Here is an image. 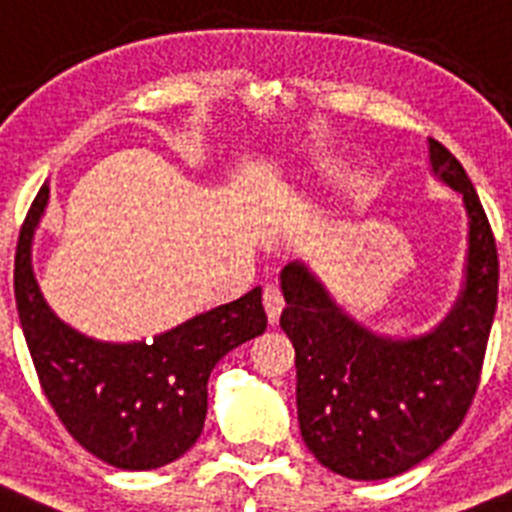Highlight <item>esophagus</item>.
<instances>
[{
	"mask_svg": "<svg viewBox=\"0 0 512 512\" xmlns=\"http://www.w3.org/2000/svg\"><path fill=\"white\" fill-rule=\"evenodd\" d=\"M263 304H265V312H268V322L270 325H276L283 309V296L281 291H278V286H265Z\"/></svg>",
	"mask_w": 512,
	"mask_h": 512,
	"instance_id": "1",
	"label": "esophagus"
}]
</instances>
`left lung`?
<instances>
[{
	"mask_svg": "<svg viewBox=\"0 0 512 512\" xmlns=\"http://www.w3.org/2000/svg\"><path fill=\"white\" fill-rule=\"evenodd\" d=\"M437 182L461 195L468 218L463 286L422 336L395 338L351 317L315 270H281V328L296 351V411L304 445L330 471L377 482L414 468L461 427L482 375L497 309V247L474 184L429 137Z\"/></svg>",
	"mask_w": 512,
	"mask_h": 512,
	"instance_id": "obj_1",
	"label": "left lung"
}]
</instances>
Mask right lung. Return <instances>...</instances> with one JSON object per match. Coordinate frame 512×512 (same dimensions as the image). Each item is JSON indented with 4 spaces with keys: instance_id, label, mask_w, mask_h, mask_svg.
<instances>
[{
    "instance_id": "obj_1",
    "label": "right lung",
    "mask_w": 512,
    "mask_h": 512,
    "mask_svg": "<svg viewBox=\"0 0 512 512\" xmlns=\"http://www.w3.org/2000/svg\"><path fill=\"white\" fill-rule=\"evenodd\" d=\"M49 205L41 187L15 252V302L46 398L88 453L124 471L176 461L203 432L208 377L223 356L268 328L263 289L158 333L153 341H98L49 307L33 273V236Z\"/></svg>"
}]
</instances>
